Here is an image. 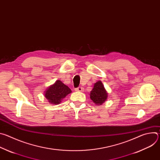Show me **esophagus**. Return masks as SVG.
<instances>
[{
  "instance_id": "34e87169",
  "label": "esophagus",
  "mask_w": 160,
  "mask_h": 160,
  "mask_svg": "<svg viewBox=\"0 0 160 160\" xmlns=\"http://www.w3.org/2000/svg\"><path fill=\"white\" fill-rule=\"evenodd\" d=\"M83 89L82 87H78L75 88V91H78V92H82V91H83Z\"/></svg>"
}]
</instances>
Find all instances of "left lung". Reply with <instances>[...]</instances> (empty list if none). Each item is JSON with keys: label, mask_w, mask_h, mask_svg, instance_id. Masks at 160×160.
Returning <instances> with one entry per match:
<instances>
[{"label": "left lung", "mask_w": 160, "mask_h": 160, "mask_svg": "<svg viewBox=\"0 0 160 160\" xmlns=\"http://www.w3.org/2000/svg\"><path fill=\"white\" fill-rule=\"evenodd\" d=\"M108 92L106 90L104 85L101 81H98L94 84V86L91 90L90 98L96 105L100 106L102 104L108 99Z\"/></svg>", "instance_id": "left-lung-1"}]
</instances>
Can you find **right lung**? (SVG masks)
<instances>
[{
    "label": "right lung",
    "instance_id": "add662e5",
    "mask_svg": "<svg viewBox=\"0 0 160 160\" xmlns=\"http://www.w3.org/2000/svg\"><path fill=\"white\" fill-rule=\"evenodd\" d=\"M71 92V89L58 80L46 89L44 96L51 104H59L62 99Z\"/></svg>",
    "mask_w": 160,
    "mask_h": 160
}]
</instances>
